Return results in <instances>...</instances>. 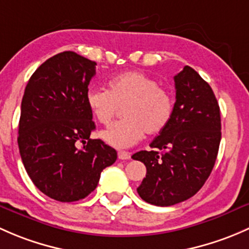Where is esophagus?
<instances>
[{
	"label": "esophagus",
	"instance_id": "34e87169",
	"mask_svg": "<svg viewBox=\"0 0 249 249\" xmlns=\"http://www.w3.org/2000/svg\"><path fill=\"white\" fill-rule=\"evenodd\" d=\"M117 157H119V160H127L130 158V153L125 152V151H119V153H117Z\"/></svg>",
	"mask_w": 249,
	"mask_h": 249
}]
</instances>
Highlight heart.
Listing matches in <instances>:
<instances>
[{
  "mask_svg": "<svg viewBox=\"0 0 249 249\" xmlns=\"http://www.w3.org/2000/svg\"><path fill=\"white\" fill-rule=\"evenodd\" d=\"M86 104L94 119L109 124L120 107L124 117L101 133L110 146L128 148L145 137L160 133L170 122L174 98L165 87L142 71H125L109 81V89L91 87L86 92Z\"/></svg>",
  "mask_w": 249,
  "mask_h": 249,
  "instance_id": "b5f03b06",
  "label": "heart"
}]
</instances>
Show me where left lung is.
<instances>
[{
    "instance_id": "obj_1",
    "label": "left lung",
    "mask_w": 249,
    "mask_h": 249,
    "mask_svg": "<svg viewBox=\"0 0 249 249\" xmlns=\"http://www.w3.org/2000/svg\"><path fill=\"white\" fill-rule=\"evenodd\" d=\"M176 102L170 122L132 156L146 166L137 188L142 200L170 206L193 196L209 178L218 155L220 111L211 86L189 66L174 76Z\"/></svg>"
}]
</instances>
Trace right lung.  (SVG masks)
Here are the masks:
<instances>
[{
    "mask_svg": "<svg viewBox=\"0 0 249 249\" xmlns=\"http://www.w3.org/2000/svg\"><path fill=\"white\" fill-rule=\"evenodd\" d=\"M96 65L73 51L57 53L32 74L22 97L18 137L22 163L35 186L57 201L86 198L117 158L114 148L89 138L96 125L86 92Z\"/></svg>",
    "mask_w": 249,
    "mask_h": 249,
    "instance_id": "obj_1",
    "label": "right lung"
}]
</instances>
